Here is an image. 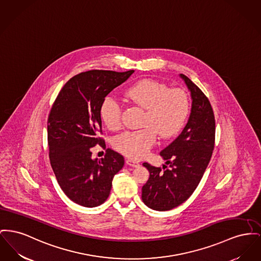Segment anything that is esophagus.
I'll list each match as a JSON object with an SVG mask.
<instances>
[{
    "mask_svg": "<svg viewBox=\"0 0 261 261\" xmlns=\"http://www.w3.org/2000/svg\"><path fill=\"white\" fill-rule=\"evenodd\" d=\"M126 165H128L129 167H132V168H137L140 166L139 162L135 161V160H132V159H127L126 160Z\"/></svg>",
    "mask_w": 261,
    "mask_h": 261,
    "instance_id": "esophagus-1",
    "label": "esophagus"
}]
</instances>
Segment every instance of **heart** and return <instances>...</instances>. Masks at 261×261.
I'll use <instances>...</instances> for the list:
<instances>
[{
    "instance_id": "1",
    "label": "heart",
    "mask_w": 261,
    "mask_h": 261,
    "mask_svg": "<svg viewBox=\"0 0 261 261\" xmlns=\"http://www.w3.org/2000/svg\"><path fill=\"white\" fill-rule=\"evenodd\" d=\"M125 96L133 103L145 109L142 119L144 128L126 131L113 141L114 148L131 159L146 156L156 143L158 135L169 139L184 127L189 114V99L180 90H169L158 81L145 79L128 87ZM100 116L110 130L121 126L122 108L112 96H107L100 106Z\"/></svg>"
}]
</instances>
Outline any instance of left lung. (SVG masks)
I'll return each mask as SVG.
<instances>
[{"instance_id":"left-lung-1","label":"left lung","mask_w":261,"mask_h":261,"mask_svg":"<svg viewBox=\"0 0 261 261\" xmlns=\"http://www.w3.org/2000/svg\"><path fill=\"white\" fill-rule=\"evenodd\" d=\"M192 98L182 132L160 154L169 164L163 169L144 163L150 177L142 187V200L151 209L168 211L188 199L198 186L215 145V116L209 99L189 77L180 74Z\"/></svg>"}]
</instances>
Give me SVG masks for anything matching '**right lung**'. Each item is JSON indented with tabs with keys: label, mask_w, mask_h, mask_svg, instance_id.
<instances>
[{
	"label": "right lung",
	"mask_w": 261,
	"mask_h": 261,
	"mask_svg": "<svg viewBox=\"0 0 261 261\" xmlns=\"http://www.w3.org/2000/svg\"><path fill=\"white\" fill-rule=\"evenodd\" d=\"M134 73L92 70L71 77L62 88L47 121L50 164L64 193L84 207L108 199L114 175L124 158L108 149L105 158L92 159V148L106 146L100 106L109 92Z\"/></svg>",
	"instance_id": "obj_1"
}]
</instances>
